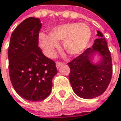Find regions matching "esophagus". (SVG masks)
<instances>
[{"label":"esophagus","mask_w":121,"mask_h":121,"mask_svg":"<svg viewBox=\"0 0 121 121\" xmlns=\"http://www.w3.org/2000/svg\"><path fill=\"white\" fill-rule=\"evenodd\" d=\"M63 65V63L62 62H57V63H56V67H57V69H59L60 67L61 66Z\"/></svg>","instance_id":"34e87169"}]
</instances>
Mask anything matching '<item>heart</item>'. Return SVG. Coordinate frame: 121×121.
Instances as JSON below:
<instances>
[{"label":"heart","mask_w":121,"mask_h":121,"mask_svg":"<svg viewBox=\"0 0 121 121\" xmlns=\"http://www.w3.org/2000/svg\"><path fill=\"white\" fill-rule=\"evenodd\" d=\"M91 29L84 23H70L57 26L50 31V36L41 33L39 42L48 57H53L55 49L59 46L58 41L64 40V49L70 55H75L83 51L90 40Z\"/></svg>","instance_id":"b5f03b06"}]
</instances>
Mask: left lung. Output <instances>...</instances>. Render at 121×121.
<instances>
[{
    "mask_svg": "<svg viewBox=\"0 0 121 121\" xmlns=\"http://www.w3.org/2000/svg\"><path fill=\"white\" fill-rule=\"evenodd\" d=\"M97 36L91 48L68 63L70 68L69 80L77 95L91 99L102 95L110 84L112 75V62L107 42L102 33L97 31ZM96 54L99 61L93 63Z\"/></svg>",
    "mask_w": 121,
    "mask_h": 121,
    "instance_id": "obj_1",
    "label": "left lung"
}]
</instances>
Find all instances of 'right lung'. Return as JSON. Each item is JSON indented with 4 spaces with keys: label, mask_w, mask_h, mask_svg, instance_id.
<instances>
[{
    "label": "right lung",
    "mask_w": 121,
    "mask_h": 121,
    "mask_svg": "<svg viewBox=\"0 0 121 121\" xmlns=\"http://www.w3.org/2000/svg\"><path fill=\"white\" fill-rule=\"evenodd\" d=\"M42 27L39 18L30 17L15 29L8 48L9 77L14 90L30 101L47 98L52 89V79L57 73L55 63L39 47Z\"/></svg>",
    "instance_id": "add662e5"
}]
</instances>
